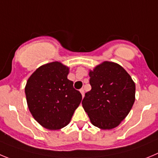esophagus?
I'll use <instances>...</instances> for the list:
<instances>
[{
  "label": "esophagus",
  "instance_id": "obj_1",
  "mask_svg": "<svg viewBox=\"0 0 158 158\" xmlns=\"http://www.w3.org/2000/svg\"><path fill=\"white\" fill-rule=\"evenodd\" d=\"M79 91H80L81 94H82V97L83 98V97H84V89L82 88V89H80V90H79Z\"/></svg>",
  "mask_w": 158,
  "mask_h": 158
}]
</instances>
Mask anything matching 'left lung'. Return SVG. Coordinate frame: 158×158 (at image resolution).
Listing matches in <instances>:
<instances>
[{"mask_svg":"<svg viewBox=\"0 0 158 158\" xmlns=\"http://www.w3.org/2000/svg\"><path fill=\"white\" fill-rule=\"evenodd\" d=\"M91 89L85 94L82 107L95 127L109 130L128 115L135 100V84L123 67L104 61L89 71Z\"/></svg>","mask_w":158,"mask_h":158,"instance_id":"8db88e82","label":"left lung"}]
</instances>
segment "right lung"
<instances>
[{
  "instance_id": "obj_1",
  "label": "right lung",
  "mask_w": 158,
  "mask_h": 158,
  "mask_svg": "<svg viewBox=\"0 0 158 158\" xmlns=\"http://www.w3.org/2000/svg\"><path fill=\"white\" fill-rule=\"evenodd\" d=\"M69 68L55 61L42 65L25 86L28 109L35 120L49 130L69 124L82 101V94L68 79Z\"/></svg>"
}]
</instances>
